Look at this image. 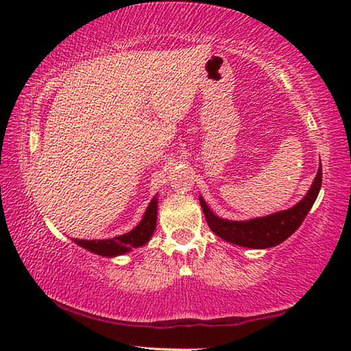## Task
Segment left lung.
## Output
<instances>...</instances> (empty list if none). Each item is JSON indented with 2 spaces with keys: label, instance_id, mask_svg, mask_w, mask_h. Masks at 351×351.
I'll return each mask as SVG.
<instances>
[{
  "label": "left lung",
  "instance_id": "1",
  "mask_svg": "<svg viewBox=\"0 0 351 351\" xmlns=\"http://www.w3.org/2000/svg\"><path fill=\"white\" fill-rule=\"evenodd\" d=\"M320 186H322V165L319 167L311 189L308 190L305 198L299 204L288 210L274 213V215L249 219V221H229V219L218 218L213 215L201 197L199 204L203 207L206 221L213 234L221 237L226 241L234 243V245L265 249L280 245L282 241L295 232L310 212L314 201H316Z\"/></svg>",
  "mask_w": 351,
  "mask_h": 351
}]
</instances>
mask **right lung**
I'll use <instances>...</instances> for the list:
<instances>
[{"mask_svg": "<svg viewBox=\"0 0 351 351\" xmlns=\"http://www.w3.org/2000/svg\"><path fill=\"white\" fill-rule=\"evenodd\" d=\"M156 213H158V201L156 198L152 199L148 204L145 215L142 221L136 228L125 235L114 237L110 240H74L77 245L88 249V251L96 252L105 257H114V255L125 254L132 251L133 247H139L150 240L154 228H156Z\"/></svg>", "mask_w": 351, "mask_h": 351, "instance_id": "obj_1", "label": "right lung"}]
</instances>
